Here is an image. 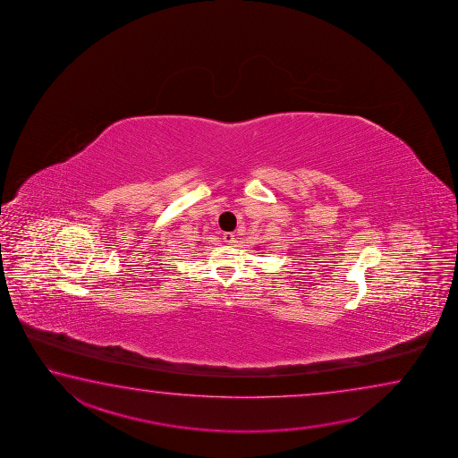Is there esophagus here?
I'll return each instance as SVG.
<instances>
[{
	"instance_id": "obj_1",
	"label": "esophagus",
	"mask_w": 458,
	"mask_h": 458,
	"mask_svg": "<svg viewBox=\"0 0 458 458\" xmlns=\"http://www.w3.org/2000/svg\"><path fill=\"white\" fill-rule=\"evenodd\" d=\"M223 241H225V243H229V245H233V243H235V235H233V233H223Z\"/></svg>"
}]
</instances>
